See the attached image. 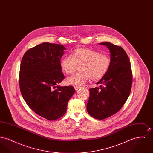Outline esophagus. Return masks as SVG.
Instances as JSON below:
<instances>
[{
	"instance_id": "obj_1",
	"label": "esophagus",
	"mask_w": 153,
	"mask_h": 153,
	"mask_svg": "<svg viewBox=\"0 0 153 153\" xmlns=\"http://www.w3.org/2000/svg\"><path fill=\"white\" fill-rule=\"evenodd\" d=\"M74 88L76 89V91H77L81 87H80V86H74Z\"/></svg>"
}]
</instances>
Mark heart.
Instances as JSON below:
<instances>
[{"label":"heart","mask_w":153,"mask_h":153,"mask_svg":"<svg viewBox=\"0 0 153 153\" xmlns=\"http://www.w3.org/2000/svg\"><path fill=\"white\" fill-rule=\"evenodd\" d=\"M110 64L108 55L85 48L75 50L72 55L66 56L61 61V66L67 74L74 73L81 65V71L67 80L68 83L77 85L84 84L91 79H102L108 71Z\"/></svg>","instance_id":"obj_1"}]
</instances>
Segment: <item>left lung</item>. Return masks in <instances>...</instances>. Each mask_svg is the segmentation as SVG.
<instances>
[{
    "instance_id": "obj_1",
    "label": "left lung",
    "mask_w": 153,
    "mask_h": 153,
    "mask_svg": "<svg viewBox=\"0 0 153 153\" xmlns=\"http://www.w3.org/2000/svg\"><path fill=\"white\" fill-rule=\"evenodd\" d=\"M111 53L109 70L97 82L99 87L89 89L88 114L97 119L111 117L122 108L131 92L132 74L129 58L123 49L110 42L100 43Z\"/></svg>"
}]
</instances>
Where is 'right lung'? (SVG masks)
Wrapping results in <instances>:
<instances>
[{"instance_id":"obj_1","label":"right lung","mask_w":153,"mask_h":153,"mask_svg":"<svg viewBox=\"0 0 153 153\" xmlns=\"http://www.w3.org/2000/svg\"><path fill=\"white\" fill-rule=\"evenodd\" d=\"M65 49L59 44L38 45L26 51L20 66L19 82L23 99L36 114L49 120L64 115L76 91L71 85H58L65 78L61 58Z\"/></svg>"}]
</instances>
